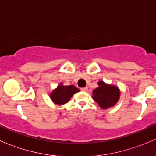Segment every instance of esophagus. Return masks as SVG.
<instances>
[{
  "label": "esophagus",
  "mask_w": 156,
  "mask_h": 156,
  "mask_svg": "<svg viewBox=\"0 0 156 156\" xmlns=\"http://www.w3.org/2000/svg\"><path fill=\"white\" fill-rule=\"evenodd\" d=\"M87 90H88V88H87V87L81 88V90H82V91H84V92H87Z\"/></svg>",
  "instance_id": "1"
}]
</instances>
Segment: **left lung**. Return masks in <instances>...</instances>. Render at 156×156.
Wrapping results in <instances>:
<instances>
[{"label":"left lung","instance_id":"obj_1","mask_svg":"<svg viewBox=\"0 0 156 156\" xmlns=\"http://www.w3.org/2000/svg\"><path fill=\"white\" fill-rule=\"evenodd\" d=\"M98 87L93 90V99L103 109L114 106L120 98V90L113 84L105 83L103 81H98Z\"/></svg>","mask_w":156,"mask_h":156}]
</instances>
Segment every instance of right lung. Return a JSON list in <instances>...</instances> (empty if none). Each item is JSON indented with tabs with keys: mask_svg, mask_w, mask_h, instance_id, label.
<instances>
[{
	"mask_svg": "<svg viewBox=\"0 0 156 156\" xmlns=\"http://www.w3.org/2000/svg\"><path fill=\"white\" fill-rule=\"evenodd\" d=\"M79 91L80 90L74 85L66 86L63 85V83L60 82L57 87L52 90L50 97L55 105L62 106L68 103L72 96Z\"/></svg>",
	"mask_w": 156,
	"mask_h": 156,
	"instance_id": "1",
	"label": "right lung"
}]
</instances>
